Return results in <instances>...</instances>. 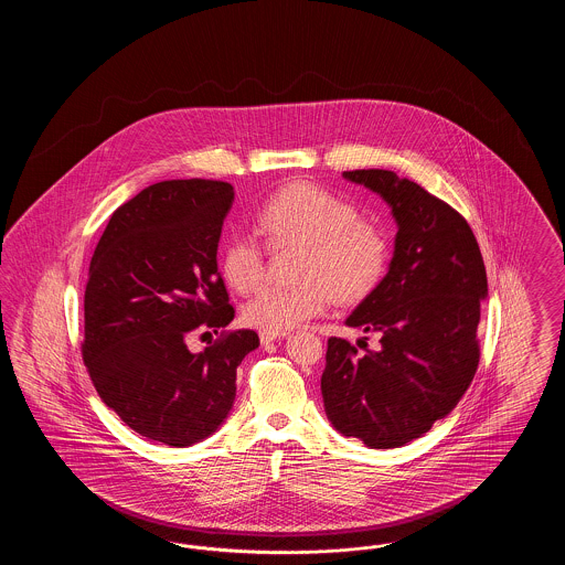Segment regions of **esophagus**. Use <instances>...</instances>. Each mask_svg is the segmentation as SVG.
<instances>
[{
    "instance_id": "1",
    "label": "esophagus",
    "mask_w": 565,
    "mask_h": 565,
    "mask_svg": "<svg viewBox=\"0 0 565 565\" xmlns=\"http://www.w3.org/2000/svg\"><path fill=\"white\" fill-rule=\"evenodd\" d=\"M286 337V332H267V330H263L260 332V343H273V341H277V339H284Z\"/></svg>"
}]
</instances>
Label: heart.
<instances>
[{"instance_id":"1","label":"heart","mask_w":565,"mask_h":565,"mask_svg":"<svg viewBox=\"0 0 565 565\" xmlns=\"http://www.w3.org/2000/svg\"><path fill=\"white\" fill-rule=\"evenodd\" d=\"M270 249H302L295 288H263L243 305V322L267 332H288L326 311L332 296L358 302L371 295L390 265L385 233L358 210L316 184H292L273 194L256 217ZM220 269L237 292H252L265 275V252L249 235L222 247Z\"/></svg>"}]
</instances>
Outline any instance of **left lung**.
Segmentation results:
<instances>
[{
	"mask_svg": "<svg viewBox=\"0 0 565 565\" xmlns=\"http://www.w3.org/2000/svg\"><path fill=\"white\" fill-rule=\"evenodd\" d=\"M343 178L379 194L398 233L385 277L345 320L379 348L328 339L323 408L343 436L396 449L445 419L477 373L487 273L468 222L428 190L385 169Z\"/></svg>",
	"mask_w": 565,
	"mask_h": 565,
	"instance_id": "left-lung-1",
	"label": "left lung"
}]
</instances>
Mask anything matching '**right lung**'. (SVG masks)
<instances>
[{
    "label": "right lung",
    "mask_w": 565,
    "mask_h": 565,
    "mask_svg": "<svg viewBox=\"0 0 565 565\" xmlns=\"http://www.w3.org/2000/svg\"><path fill=\"white\" fill-rule=\"evenodd\" d=\"M235 201L212 180H167L118 207L88 267L82 358L99 398L131 430L169 447L210 438L231 415L254 330L205 351L190 334L224 328L235 309L217 243Z\"/></svg>",
    "instance_id": "obj_1"
}]
</instances>
